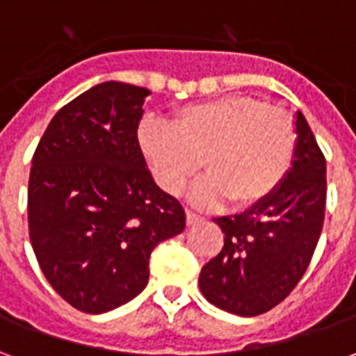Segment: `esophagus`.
Masks as SVG:
<instances>
[{
  "label": "esophagus",
  "instance_id": "esophagus-1",
  "mask_svg": "<svg viewBox=\"0 0 356 356\" xmlns=\"http://www.w3.org/2000/svg\"><path fill=\"white\" fill-rule=\"evenodd\" d=\"M186 225H188V227H193V225H196V223H200L202 221V217L198 216V213H194V211H191V209H186Z\"/></svg>",
  "mask_w": 356,
  "mask_h": 356
}]
</instances>
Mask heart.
<instances>
[{"label": "heart", "instance_id": "obj_1", "mask_svg": "<svg viewBox=\"0 0 356 356\" xmlns=\"http://www.w3.org/2000/svg\"><path fill=\"white\" fill-rule=\"evenodd\" d=\"M139 147L158 186L177 196L202 168L191 202L216 208L259 204L290 173L298 133L286 110L252 97H221L179 108L165 127L139 125Z\"/></svg>", "mask_w": 356, "mask_h": 356}]
</instances>
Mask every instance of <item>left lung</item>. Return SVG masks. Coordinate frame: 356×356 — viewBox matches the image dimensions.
<instances>
[{"label":"left lung","instance_id":"obj_1","mask_svg":"<svg viewBox=\"0 0 356 356\" xmlns=\"http://www.w3.org/2000/svg\"><path fill=\"white\" fill-rule=\"evenodd\" d=\"M296 158L282 185L238 216L213 219L223 250L202 267L200 291L211 305L257 316L290 296L321 238L326 206V160L305 116L296 112Z\"/></svg>","mask_w":356,"mask_h":356}]
</instances>
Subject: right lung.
I'll return each instance as SVG.
<instances>
[{
    "instance_id": "right-lung-1",
    "label": "right lung",
    "mask_w": 356,
    "mask_h": 356,
    "mask_svg": "<svg viewBox=\"0 0 356 356\" xmlns=\"http://www.w3.org/2000/svg\"><path fill=\"white\" fill-rule=\"evenodd\" d=\"M148 95L122 81L88 89L53 116L32 158L30 242L47 282L83 313L137 298L152 250L185 229V209L140 152Z\"/></svg>"
}]
</instances>
